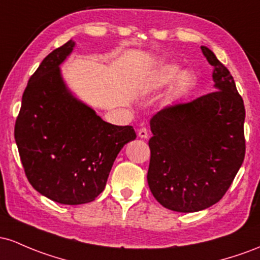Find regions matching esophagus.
Segmentation results:
<instances>
[{"label": "esophagus", "mask_w": 260, "mask_h": 260, "mask_svg": "<svg viewBox=\"0 0 260 260\" xmlns=\"http://www.w3.org/2000/svg\"><path fill=\"white\" fill-rule=\"evenodd\" d=\"M138 135H139V138H141V139H147L148 138V131H147V129H146V127H141V129L138 131Z\"/></svg>", "instance_id": "34e87169"}]
</instances>
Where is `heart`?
Returning a JSON list of instances; mask_svg holds the SVG:
<instances>
[{"label":"heart","instance_id":"heart-1","mask_svg":"<svg viewBox=\"0 0 260 260\" xmlns=\"http://www.w3.org/2000/svg\"><path fill=\"white\" fill-rule=\"evenodd\" d=\"M151 83L156 88H163L172 83V97L183 98L195 88L197 77L190 70H182L179 63L167 62L157 67L151 78Z\"/></svg>","mask_w":260,"mask_h":260}]
</instances>
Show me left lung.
Returning a JSON list of instances; mask_svg holds the SVG:
<instances>
[{
	"instance_id": "8db88e82",
	"label": "left lung",
	"mask_w": 260,
	"mask_h": 260,
	"mask_svg": "<svg viewBox=\"0 0 260 260\" xmlns=\"http://www.w3.org/2000/svg\"><path fill=\"white\" fill-rule=\"evenodd\" d=\"M215 92L190 103L162 108L150 120L153 136L147 182L166 209L197 212L223 197L246 152L243 99L215 54L201 46Z\"/></svg>"
}]
</instances>
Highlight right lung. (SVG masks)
Returning <instances> with one entry per match:
<instances>
[{
	"label": "right lung",
	"mask_w": 260,
	"mask_h": 260,
	"mask_svg": "<svg viewBox=\"0 0 260 260\" xmlns=\"http://www.w3.org/2000/svg\"><path fill=\"white\" fill-rule=\"evenodd\" d=\"M75 46L69 40L42 61L23 93L14 127L29 183L65 205L94 200L106 188L118 153L136 139L133 126L104 121L69 88L60 66Z\"/></svg>",
	"instance_id": "add662e5"
}]
</instances>
